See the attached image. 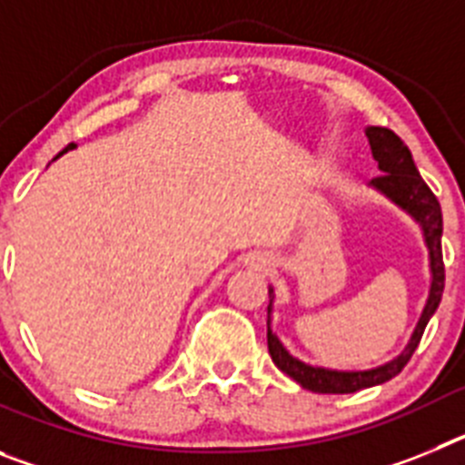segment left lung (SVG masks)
Returning a JSON list of instances; mask_svg holds the SVG:
<instances>
[{"label": "left lung", "mask_w": 465, "mask_h": 465, "mask_svg": "<svg viewBox=\"0 0 465 465\" xmlns=\"http://www.w3.org/2000/svg\"><path fill=\"white\" fill-rule=\"evenodd\" d=\"M365 134H368V142H371L372 158L377 160V165H380L381 170V174L375 176L371 183L377 191L384 193L386 197H391L393 203L401 204L405 212L412 213L414 219L421 223L426 246H429L433 282H430V293L429 300H426L424 312H421V319H419L417 328H414L412 332V340H410V344L405 347V351H402L398 359H393L391 363L380 365L375 371L338 372L307 365L302 363V361L295 359V356H291L289 351L283 349V344L277 340V335L268 328V349L274 365L289 377H293L302 389H310V391L314 393H354L361 391V389H368V386L384 384V381H389L391 377H396L398 372L408 365V361L412 359L414 349L421 342L426 323L430 322V316L435 314V310L440 305L442 291H445V262H442L440 246L442 212L438 197H435L433 191L426 186V182L421 179V174H419L417 165H414L412 153H410L405 142H402L393 130H389V127H368ZM270 295H272V291H270Z\"/></svg>", "instance_id": "8db88e82"}]
</instances>
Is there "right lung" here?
<instances>
[{
  "instance_id": "obj_1",
  "label": "right lung",
  "mask_w": 465,
  "mask_h": 465,
  "mask_svg": "<svg viewBox=\"0 0 465 465\" xmlns=\"http://www.w3.org/2000/svg\"><path fill=\"white\" fill-rule=\"evenodd\" d=\"M74 146H76V143H69V146H67V149L63 151V153H67V151H69V149H74ZM63 153H60V155H63Z\"/></svg>"
}]
</instances>
